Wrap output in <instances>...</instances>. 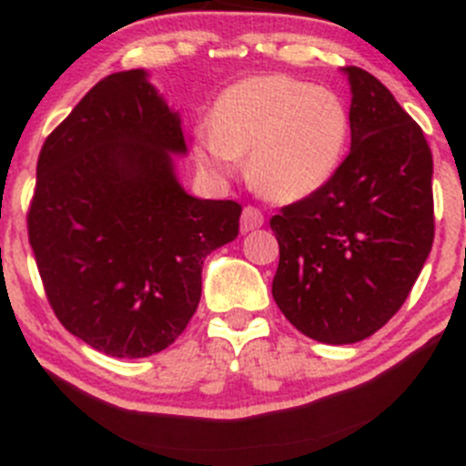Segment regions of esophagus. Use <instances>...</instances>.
I'll use <instances>...</instances> for the list:
<instances>
[{"label":"esophagus","mask_w":466,"mask_h":466,"mask_svg":"<svg viewBox=\"0 0 466 466\" xmlns=\"http://www.w3.org/2000/svg\"><path fill=\"white\" fill-rule=\"evenodd\" d=\"M262 224H265V215H262L258 208H253V206H244V210H242V233L253 231V228H260Z\"/></svg>","instance_id":"34e87169"}]
</instances>
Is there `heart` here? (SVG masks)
I'll use <instances>...</instances> for the list:
<instances>
[{
	"label": "heart",
	"mask_w": 466,
	"mask_h": 466,
	"mask_svg": "<svg viewBox=\"0 0 466 466\" xmlns=\"http://www.w3.org/2000/svg\"><path fill=\"white\" fill-rule=\"evenodd\" d=\"M350 141V114L334 91L287 76L239 80L215 98L208 134L198 138V161L227 175L248 155L251 184L276 201L319 193Z\"/></svg>",
	"instance_id": "heart-1"
}]
</instances>
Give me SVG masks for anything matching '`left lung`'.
<instances>
[{
	"label": "left lung",
	"mask_w": 466,
	"mask_h": 466,
	"mask_svg": "<svg viewBox=\"0 0 466 466\" xmlns=\"http://www.w3.org/2000/svg\"><path fill=\"white\" fill-rule=\"evenodd\" d=\"M352 147L337 175L271 218V294L305 337L357 343L409 299L433 247V155L424 132L368 71L345 66Z\"/></svg>",
	"instance_id": "1"
}]
</instances>
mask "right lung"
Masks as SVG:
<instances>
[{
  "instance_id": "obj_1",
  "label": "right lung",
  "mask_w": 466,
  "mask_h": 466,
  "mask_svg": "<svg viewBox=\"0 0 466 466\" xmlns=\"http://www.w3.org/2000/svg\"><path fill=\"white\" fill-rule=\"evenodd\" d=\"M179 114L143 69L94 85L46 137L28 242L57 320L98 352L141 359L175 343L206 256L233 242L242 206L198 199L175 175Z\"/></svg>"
}]
</instances>
